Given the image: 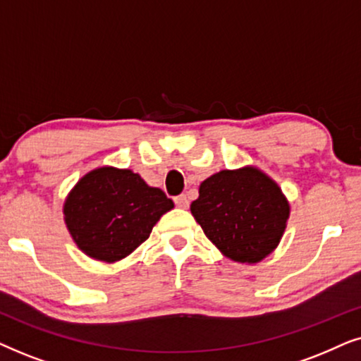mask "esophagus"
<instances>
[{
  "mask_svg": "<svg viewBox=\"0 0 361 361\" xmlns=\"http://www.w3.org/2000/svg\"><path fill=\"white\" fill-rule=\"evenodd\" d=\"M174 202H176V205L179 207V209H187V207H189V199H187L185 194H180V195L174 197Z\"/></svg>",
  "mask_w": 361,
  "mask_h": 361,
  "instance_id": "34e87169",
  "label": "esophagus"
}]
</instances>
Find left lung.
I'll use <instances>...</instances> for the list:
<instances>
[{"label": "left lung", "instance_id": "obj_1", "mask_svg": "<svg viewBox=\"0 0 361 361\" xmlns=\"http://www.w3.org/2000/svg\"><path fill=\"white\" fill-rule=\"evenodd\" d=\"M190 212L226 258L258 263L278 246L289 204L273 179L256 167H243L202 182Z\"/></svg>", "mask_w": 361, "mask_h": 361}]
</instances>
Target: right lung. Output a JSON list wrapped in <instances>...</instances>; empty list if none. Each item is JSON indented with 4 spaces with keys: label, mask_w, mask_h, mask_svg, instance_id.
I'll return each mask as SVG.
<instances>
[{
    "label": "right lung",
    "mask_w": 361,
    "mask_h": 361,
    "mask_svg": "<svg viewBox=\"0 0 361 361\" xmlns=\"http://www.w3.org/2000/svg\"><path fill=\"white\" fill-rule=\"evenodd\" d=\"M174 202L130 169L100 167L78 180L63 205L73 241L90 258L123 259L149 238Z\"/></svg>",
    "instance_id": "right-lung-1"
}]
</instances>
